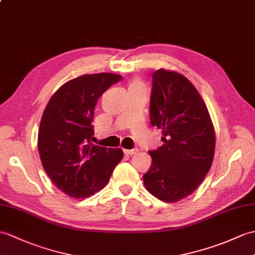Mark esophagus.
<instances>
[{
  "label": "esophagus",
  "mask_w": 255,
  "mask_h": 255,
  "mask_svg": "<svg viewBox=\"0 0 255 255\" xmlns=\"http://www.w3.org/2000/svg\"><path fill=\"white\" fill-rule=\"evenodd\" d=\"M124 153L126 155H134L138 153V149H131V150H124Z\"/></svg>",
  "instance_id": "esophagus-1"
}]
</instances>
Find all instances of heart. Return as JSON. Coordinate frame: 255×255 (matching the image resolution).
Returning <instances> with one entry per match:
<instances>
[{
	"mask_svg": "<svg viewBox=\"0 0 255 255\" xmlns=\"http://www.w3.org/2000/svg\"><path fill=\"white\" fill-rule=\"evenodd\" d=\"M140 87H144L143 86V84H142L141 81H139V80H133L131 84H130V87H129V89H132V88H140Z\"/></svg>",
	"mask_w": 255,
	"mask_h": 255,
	"instance_id": "heart-1",
	"label": "heart"
}]
</instances>
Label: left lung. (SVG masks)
Instances as JSON below:
<instances>
[{
	"mask_svg": "<svg viewBox=\"0 0 255 255\" xmlns=\"http://www.w3.org/2000/svg\"><path fill=\"white\" fill-rule=\"evenodd\" d=\"M151 125L162 129V146L149 151L150 169L143 175L146 190L164 202L190 195L214 157L215 133L208 108L185 76L157 69L152 75Z\"/></svg>",
	"mask_w": 255,
	"mask_h": 255,
	"instance_id": "obj_1",
	"label": "left lung"
}]
</instances>
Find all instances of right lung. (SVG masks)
<instances>
[{"instance_id": "1", "label": "right lung", "mask_w": 255, "mask_h": 255, "mask_svg": "<svg viewBox=\"0 0 255 255\" xmlns=\"http://www.w3.org/2000/svg\"><path fill=\"white\" fill-rule=\"evenodd\" d=\"M121 75H84L53 94L41 118L38 149L53 183L69 197L88 198L100 191L122 161L121 149L94 145L93 115L99 98Z\"/></svg>"}]
</instances>
